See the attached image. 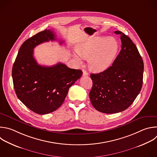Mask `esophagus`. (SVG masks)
<instances>
[{"mask_svg":"<svg viewBox=\"0 0 157 157\" xmlns=\"http://www.w3.org/2000/svg\"><path fill=\"white\" fill-rule=\"evenodd\" d=\"M82 72H83V76H87L89 75L88 73L86 71H85L84 70H82Z\"/></svg>","mask_w":157,"mask_h":157,"instance_id":"obj_1","label":"esophagus"}]
</instances>
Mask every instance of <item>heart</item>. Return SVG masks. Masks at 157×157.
I'll use <instances>...</instances> for the list:
<instances>
[{"label": "heart", "instance_id": "1", "mask_svg": "<svg viewBox=\"0 0 157 157\" xmlns=\"http://www.w3.org/2000/svg\"><path fill=\"white\" fill-rule=\"evenodd\" d=\"M118 50L119 44L115 38L96 36L77 44L73 57L79 65L82 64V57L88 59L90 69L101 71L112 64Z\"/></svg>", "mask_w": 157, "mask_h": 157}]
</instances>
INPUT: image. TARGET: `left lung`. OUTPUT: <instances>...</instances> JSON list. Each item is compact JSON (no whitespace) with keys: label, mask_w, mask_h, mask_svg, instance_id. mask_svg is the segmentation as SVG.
<instances>
[{"label":"left lung","mask_w":157,"mask_h":157,"mask_svg":"<svg viewBox=\"0 0 157 157\" xmlns=\"http://www.w3.org/2000/svg\"><path fill=\"white\" fill-rule=\"evenodd\" d=\"M121 50L112 65L97 74H91L92 87L89 97L98 112L112 114L123 112L133 103L143 83L144 62L136 45L120 31Z\"/></svg>","instance_id":"8db88e82"}]
</instances>
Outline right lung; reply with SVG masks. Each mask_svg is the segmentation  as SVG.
Returning a JSON list of instances; mask_svg holds the SVG:
<instances>
[{"mask_svg": "<svg viewBox=\"0 0 157 157\" xmlns=\"http://www.w3.org/2000/svg\"><path fill=\"white\" fill-rule=\"evenodd\" d=\"M50 29H45L25 40L20 47L12 68V78L17 97L31 111L40 115L58 109L69 88L81 78L80 70L59 63L52 67L39 65L34 48L44 42L57 40ZM62 44V41L60 42Z\"/></svg>", "mask_w": 157, "mask_h": 157, "instance_id": "1", "label": "right lung"}]
</instances>
